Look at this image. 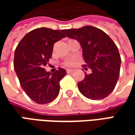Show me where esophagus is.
Wrapping results in <instances>:
<instances>
[{
    "instance_id": "obj_1",
    "label": "esophagus",
    "mask_w": 135,
    "mask_h": 135,
    "mask_svg": "<svg viewBox=\"0 0 135 135\" xmlns=\"http://www.w3.org/2000/svg\"><path fill=\"white\" fill-rule=\"evenodd\" d=\"M73 71H74L73 69H67V70H66V72H67V74L72 73Z\"/></svg>"
}]
</instances>
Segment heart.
<instances>
[{
	"instance_id": "heart-1",
	"label": "heart",
	"mask_w": 135,
	"mask_h": 135,
	"mask_svg": "<svg viewBox=\"0 0 135 135\" xmlns=\"http://www.w3.org/2000/svg\"><path fill=\"white\" fill-rule=\"evenodd\" d=\"M74 64V62L71 60H68L64 62V65L66 66H71V65Z\"/></svg>"
}]
</instances>
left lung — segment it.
Here are the masks:
<instances>
[{"mask_svg":"<svg viewBox=\"0 0 135 135\" xmlns=\"http://www.w3.org/2000/svg\"><path fill=\"white\" fill-rule=\"evenodd\" d=\"M64 32L79 42L85 62L83 66L92 70L77 83L79 92L91 100L106 98L116 87L120 72L122 60L116 44L105 32L93 26L64 30Z\"/></svg>","mask_w":135,"mask_h":135,"instance_id":"left-lung-1","label":"left lung"}]
</instances>
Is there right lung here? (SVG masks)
Masks as SVG:
<instances>
[{"label": "right lung", "instance_id": "right-lung-1", "mask_svg": "<svg viewBox=\"0 0 135 135\" xmlns=\"http://www.w3.org/2000/svg\"><path fill=\"white\" fill-rule=\"evenodd\" d=\"M65 37L64 30L37 28L28 32L15 50L13 67L21 87L38 104L50 103L59 95V82L66 71L59 68L50 73L44 66L52 56L54 43Z\"/></svg>", "mask_w": 135, "mask_h": 135}]
</instances>
